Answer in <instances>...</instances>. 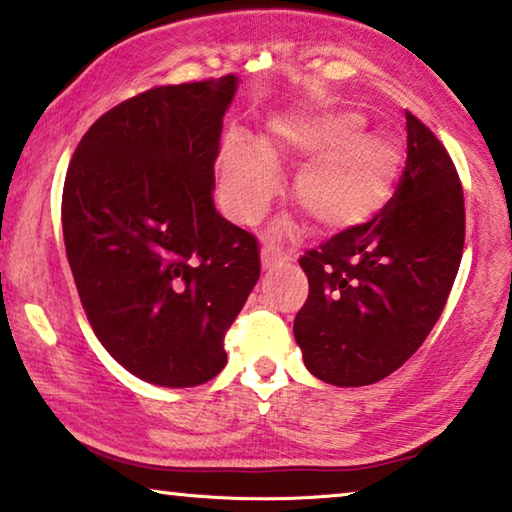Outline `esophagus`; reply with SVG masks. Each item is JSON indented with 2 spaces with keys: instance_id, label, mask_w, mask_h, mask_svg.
Listing matches in <instances>:
<instances>
[{
  "instance_id": "34e87169",
  "label": "esophagus",
  "mask_w": 512,
  "mask_h": 512,
  "mask_svg": "<svg viewBox=\"0 0 512 512\" xmlns=\"http://www.w3.org/2000/svg\"><path fill=\"white\" fill-rule=\"evenodd\" d=\"M285 262H290V255L285 250H280L276 246H264L262 248V266L264 269H276V266H283Z\"/></svg>"
}]
</instances>
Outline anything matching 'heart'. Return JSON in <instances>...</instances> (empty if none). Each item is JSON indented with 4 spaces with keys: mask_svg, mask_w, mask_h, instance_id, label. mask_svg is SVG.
<instances>
[{
    "mask_svg": "<svg viewBox=\"0 0 512 512\" xmlns=\"http://www.w3.org/2000/svg\"><path fill=\"white\" fill-rule=\"evenodd\" d=\"M403 146L390 132H366L357 111H306L271 120L259 141L229 143L222 153L220 194L234 220L262 218L278 185L276 164L304 162L292 199L325 232L364 225L390 204L403 174Z\"/></svg>",
    "mask_w": 512,
    "mask_h": 512,
    "instance_id": "heart-1",
    "label": "heart"
}]
</instances>
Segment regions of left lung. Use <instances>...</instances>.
<instances>
[{
	"label": "left lung",
	"instance_id": "obj_1",
	"mask_svg": "<svg viewBox=\"0 0 512 512\" xmlns=\"http://www.w3.org/2000/svg\"><path fill=\"white\" fill-rule=\"evenodd\" d=\"M408 160L371 222L299 259L308 299L294 318L306 369L338 387L397 371L441 318L464 248V192L448 150L406 111Z\"/></svg>",
	"mask_w": 512,
	"mask_h": 512
}]
</instances>
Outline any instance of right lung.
Returning <instances> with one entry per match:
<instances>
[{
	"mask_svg": "<svg viewBox=\"0 0 512 512\" xmlns=\"http://www.w3.org/2000/svg\"><path fill=\"white\" fill-rule=\"evenodd\" d=\"M239 76L164 85L104 113L78 143L62 232L92 329L132 376L194 387L259 278L255 236L215 211V157Z\"/></svg>",
	"mask_w": 512,
	"mask_h": 512,
	"instance_id": "obj_1",
	"label": "right lung"
}]
</instances>
